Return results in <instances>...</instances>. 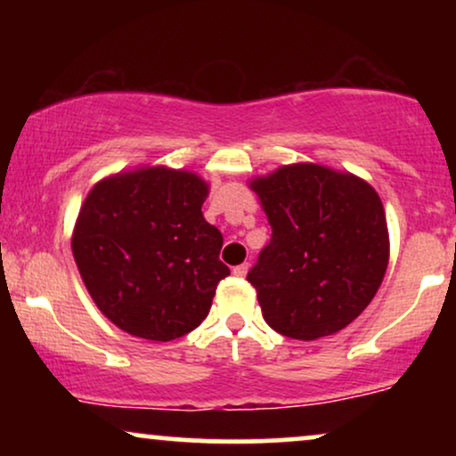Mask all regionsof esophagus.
<instances>
[{
	"label": "esophagus",
	"instance_id": "obj_1",
	"mask_svg": "<svg viewBox=\"0 0 456 456\" xmlns=\"http://www.w3.org/2000/svg\"><path fill=\"white\" fill-rule=\"evenodd\" d=\"M247 272H248V264H240V265H236L234 270H232V273H234L236 278H245Z\"/></svg>",
	"mask_w": 456,
	"mask_h": 456
}]
</instances>
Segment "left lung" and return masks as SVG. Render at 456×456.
<instances>
[{"mask_svg":"<svg viewBox=\"0 0 456 456\" xmlns=\"http://www.w3.org/2000/svg\"><path fill=\"white\" fill-rule=\"evenodd\" d=\"M272 239L247 280L278 334L315 340L357 320L390 257L384 205L370 183L320 164L253 178Z\"/></svg>","mask_w":456,"mask_h":456,"instance_id":"obj_1","label":"left lung"}]
</instances>
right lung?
<instances>
[{"instance_id": "1", "label": "right lung", "mask_w": 456, "mask_h": 456, "mask_svg": "<svg viewBox=\"0 0 456 456\" xmlns=\"http://www.w3.org/2000/svg\"><path fill=\"white\" fill-rule=\"evenodd\" d=\"M209 184L195 172L134 167L99 180L80 205L72 255L99 311L136 338L195 330L220 280L222 232L203 217Z\"/></svg>"}]
</instances>
